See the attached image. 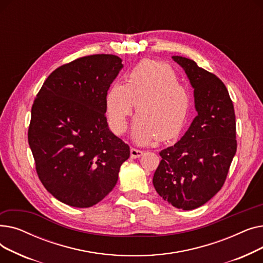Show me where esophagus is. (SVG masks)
<instances>
[{"label": "esophagus", "mask_w": 263, "mask_h": 263, "mask_svg": "<svg viewBox=\"0 0 263 263\" xmlns=\"http://www.w3.org/2000/svg\"><path fill=\"white\" fill-rule=\"evenodd\" d=\"M130 151H131V158H132V159L140 158V157H142L143 154H144V151L139 150V149H135V148H131Z\"/></svg>", "instance_id": "34e87169"}]
</instances>
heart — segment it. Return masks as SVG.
Listing matches in <instances>:
<instances>
[{"mask_svg":"<svg viewBox=\"0 0 263 263\" xmlns=\"http://www.w3.org/2000/svg\"><path fill=\"white\" fill-rule=\"evenodd\" d=\"M135 104L137 115L132 124V137L147 145L156 137L173 140L184 130L191 107L187 89L178 83L173 68L156 61L137 64L127 83L116 82L106 95L105 107L110 129L121 134Z\"/></svg>","mask_w":263,"mask_h":263,"instance_id":"b5f03b06","label":"heart"}]
</instances>
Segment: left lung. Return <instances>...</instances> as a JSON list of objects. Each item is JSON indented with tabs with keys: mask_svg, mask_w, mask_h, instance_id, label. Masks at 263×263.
I'll list each match as a JSON object with an SVG mask.
<instances>
[{
	"mask_svg": "<svg viewBox=\"0 0 263 263\" xmlns=\"http://www.w3.org/2000/svg\"><path fill=\"white\" fill-rule=\"evenodd\" d=\"M194 89L197 116L174 146L163 149L154 175L158 194L177 209L193 210L222 189L237 151L236 115L224 83L190 59L172 57Z\"/></svg>",
	"mask_w": 263,
	"mask_h": 263,
	"instance_id": "8db88e82",
	"label": "left lung"
}]
</instances>
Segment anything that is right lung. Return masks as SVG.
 Returning a JSON list of instances; mask_svg holds the SVG:
<instances>
[{"label":"right lung","mask_w":263,"mask_h":263,"mask_svg":"<svg viewBox=\"0 0 263 263\" xmlns=\"http://www.w3.org/2000/svg\"><path fill=\"white\" fill-rule=\"evenodd\" d=\"M122 68L116 55L78 59L55 69L34 101L29 145L36 171L63 203L89 208L101 201L130 157L104 115L107 90Z\"/></svg>","instance_id":"right-lung-1"}]
</instances>
